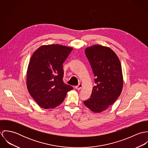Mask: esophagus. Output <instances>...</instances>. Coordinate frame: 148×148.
Returning a JSON list of instances; mask_svg holds the SVG:
<instances>
[{
  "label": "esophagus",
  "instance_id": "34e87169",
  "mask_svg": "<svg viewBox=\"0 0 148 148\" xmlns=\"http://www.w3.org/2000/svg\"><path fill=\"white\" fill-rule=\"evenodd\" d=\"M82 86H83V84L80 83V84H79L78 85H77V86H75V88H76V89H80L82 88Z\"/></svg>",
  "mask_w": 148,
  "mask_h": 148
}]
</instances>
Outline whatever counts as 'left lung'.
Returning a JSON list of instances; mask_svg holds the SVG:
<instances>
[{"mask_svg":"<svg viewBox=\"0 0 148 148\" xmlns=\"http://www.w3.org/2000/svg\"><path fill=\"white\" fill-rule=\"evenodd\" d=\"M85 53L95 77L96 85L84 104L92 112H101L113 104L122 92L121 63L113 51L100 45L86 48Z\"/></svg>","mask_w":148,"mask_h":148,"instance_id":"left-lung-1","label":"left lung"}]
</instances>
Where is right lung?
Here are the masks:
<instances>
[{
  "instance_id": "right-lung-1",
  "label": "right lung",
  "mask_w": 148,
  "mask_h": 148,
  "mask_svg": "<svg viewBox=\"0 0 148 148\" xmlns=\"http://www.w3.org/2000/svg\"><path fill=\"white\" fill-rule=\"evenodd\" d=\"M72 48L58 44L42 45L32 55L27 74L28 90L44 109L60 104L73 87L64 83L63 64Z\"/></svg>"
}]
</instances>
